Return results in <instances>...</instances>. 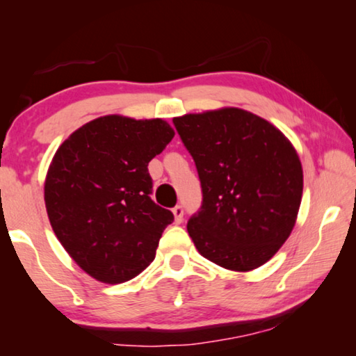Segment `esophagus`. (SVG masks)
Returning <instances> with one entry per match:
<instances>
[{"label": "esophagus", "mask_w": 356, "mask_h": 356, "mask_svg": "<svg viewBox=\"0 0 356 356\" xmlns=\"http://www.w3.org/2000/svg\"><path fill=\"white\" fill-rule=\"evenodd\" d=\"M172 213H174V216H176V222H182V220H184V207L182 206L174 207Z\"/></svg>", "instance_id": "1"}]
</instances>
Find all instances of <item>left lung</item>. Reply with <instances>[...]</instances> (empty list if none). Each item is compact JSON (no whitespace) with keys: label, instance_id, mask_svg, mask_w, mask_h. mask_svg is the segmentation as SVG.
<instances>
[{"label":"left lung","instance_id":"8db88e82","mask_svg":"<svg viewBox=\"0 0 356 356\" xmlns=\"http://www.w3.org/2000/svg\"><path fill=\"white\" fill-rule=\"evenodd\" d=\"M200 176L201 207L186 222L197 251L248 272L291 236L303 193L297 152L267 120L238 108L172 119Z\"/></svg>","mask_w":356,"mask_h":356}]
</instances>
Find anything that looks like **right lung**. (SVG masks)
Here are the masks:
<instances>
[{"label": "right lung", "instance_id": "obj_1", "mask_svg": "<svg viewBox=\"0 0 356 356\" xmlns=\"http://www.w3.org/2000/svg\"><path fill=\"white\" fill-rule=\"evenodd\" d=\"M174 138L161 119H94L56 150L45 180L51 227L92 278L119 284L155 259L171 210L152 201L147 165Z\"/></svg>", "mask_w": 356, "mask_h": 356}]
</instances>
